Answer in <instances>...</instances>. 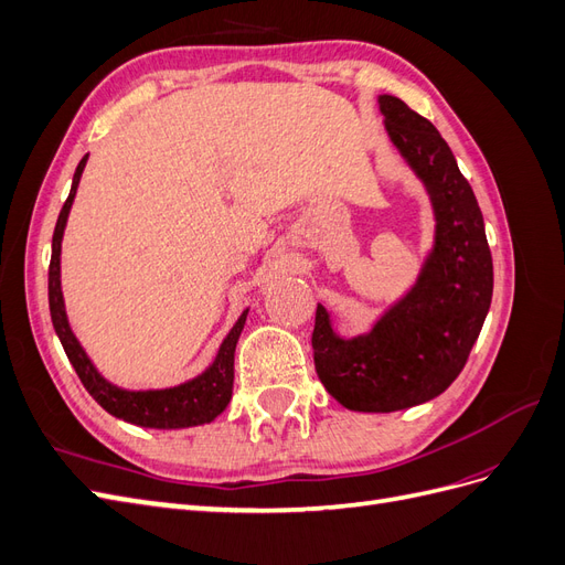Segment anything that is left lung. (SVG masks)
Returning a JSON list of instances; mask_svg holds the SVG:
<instances>
[{"label": "left lung", "instance_id": "left-lung-1", "mask_svg": "<svg viewBox=\"0 0 565 565\" xmlns=\"http://www.w3.org/2000/svg\"><path fill=\"white\" fill-rule=\"evenodd\" d=\"M377 100L391 143L429 195L436 226L417 280L367 332L337 334L318 303L316 372L330 396L355 413H396L440 396L467 365L492 299L483 214L450 146L401 98Z\"/></svg>", "mask_w": 565, "mask_h": 565}]
</instances>
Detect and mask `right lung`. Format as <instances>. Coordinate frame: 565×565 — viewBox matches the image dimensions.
Listing matches in <instances>:
<instances>
[{"label": "right lung", "instance_id": "add662e5", "mask_svg": "<svg viewBox=\"0 0 565 565\" xmlns=\"http://www.w3.org/2000/svg\"><path fill=\"white\" fill-rule=\"evenodd\" d=\"M87 160L89 156H84L75 169L71 195H67L63 210L58 214L54 241H51L49 311H51V322H54V330L65 349L67 361L73 363L77 377L82 380L84 388L89 391V396L117 419L143 426V429H188V426L210 424L224 413L226 405L231 403L233 358H235L237 339H241L249 309L243 311V316L235 320L226 339L221 341V347L210 367H204L193 380L181 382L177 386H167V388H122L108 382L104 374L98 372L87 351L82 349L79 339L71 328V320H67V313H65L63 289H61V243H63L67 216H71V207L75 202L77 185Z\"/></svg>", "mask_w": 565, "mask_h": 565}]
</instances>
